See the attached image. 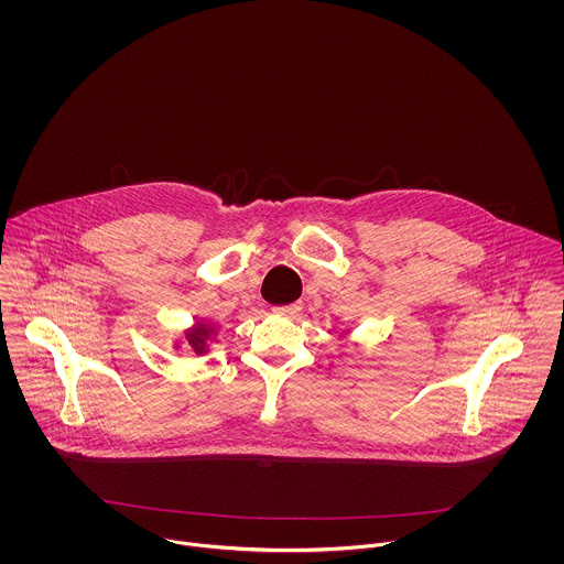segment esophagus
<instances>
[{"label": "esophagus", "mask_w": 564, "mask_h": 564, "mask_svg": "<svg viewBox=\"0 0 564 564\" xmlns=\"http://www.w3.org/2000/svg\"><path fill=\"white\" fill-rule=\"evenodd\" d=\"M273 313H275V315H280V317H295V315L300 313V304H289V306H275V308H273Z\"/></svg>", "instance_id": "1"}]
</instances>
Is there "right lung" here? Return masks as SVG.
<instances>
[{"instance_id": "right-lung-1", "label": "right lung", "mask_w": 564, "mask_h": 564, "mask_svg": "<svg viewBox=\"0 0 564 564\" xmlns=\"http://www.w3.org/2000/svg\"><path fill=\"white\" fill-rule=\"evenodd\" d=\"M217 323L204 322V319H197L191 327H186L182 332V338L175 340V347H180L182 343H186L195 354L204 356L210 351V343L217 340Z\"/></svg>"}]
</instances>
